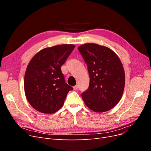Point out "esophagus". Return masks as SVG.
<instances>
[{"label":"esophagus","mask_w":151,"mask_h":151,"mask_svg":"<svg viewBox=\"0 0 151 151\" xmlns=\"http://www.w3.org/2000/svg\"><path fill=\"white\" fill-rule=\"evenodd\" d=\"M73 88H74V90H77V89H78V85H76L75 86L73 87Z\"/></svg>","instance_id":"esophagus-1"}]
</instances>
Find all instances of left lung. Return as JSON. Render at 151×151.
Segmentation results:
<instances>
[{
    "label": "left lung",
    "mask_w": 151,
    "mask_h": 151,
    "mask_svg": "<svg viewBox=\"0 0 151 151\" xmlns=\"http://www.w3.org/2000/svg\"><path fill=\"white\" fill-rule=\"evenodd\" d=\"M88 66L90 83L81 94L86 105L98 113L109 111L122 98L125 88L124 68L119 57L108 47L86 43L78 47Z\"/></svg>",
    "instance_id": "8db88e82"
}]
</instances>
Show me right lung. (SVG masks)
<instances>
[{"mask_svg":"<svg viewBox=\"0 0 151 151\" xmlns=\"http://www.w3.org/2000/svg\"><path fill=\"white\" fill-rule=\"evenodd\" d=\"M74 48L72 44L45 48L31 58L25 72L24 87L26 99L36 110L52 114L62 107L73 88L65 83L60 67Z\"/></svg>","mask_w":151,"mask_h":151,"instance_id":"right-lung-1","label":"right lung"}]
</instances>
